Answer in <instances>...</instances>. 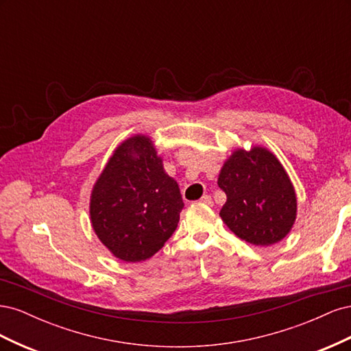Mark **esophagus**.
<instances>
[{
    "instance_id": "esophagus-1",
    "label": "esophagus",
    "mask_w": 351,
    "mask_h": 351,
    "mask_svg": "<svg viewBox=\"0 0 351 351\" xmlns=\"http://www.w3.org/2000/svg\"><path fill=\"white\" fill-rule=\"evenodd\" d=\"M200 202H202V204H205V205H209V206L214 205V202H212V197H210L209 195L202 196V197H200Z\"/></svg>"
}]
</instances>
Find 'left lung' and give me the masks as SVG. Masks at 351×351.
I'll return each instance as SVG.
<instances>
[{
    "instance_id": "8db88e82",
    "label": "left lung",
    "mask_w": 351,
    "mask_h": 351,
    "mask_svg": "<svg viewBox=\"0 0 351 351\" xmlns=\"http://www.w3.org/2000/svg\"><path fill=\"white\" fill-rule=\"evenodd\" d=\"M218 186L227 195L219 217L241 240L271 246L291 231L295 190L280 159L267 147L236 149L221 168Z\"/></svg>"
}]
</instances>
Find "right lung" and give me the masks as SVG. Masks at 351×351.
<instances>
[{"instance_id": "obj_1", "label": "right lung", "mask_w": 351, "mask_h": 351, "mask_svg": "<svg viewBox=\"0 0 351 351\" xmlns=\"http://www.w3.org/2000/svg\"><path fill=\"white\" fill-rule=\"evenodd\" d=\"M184 204L149 136L115 147L93 184L89 215L101 243L117 259L152 258L173 236Z\"/></svg>"}]
</instances>
